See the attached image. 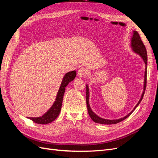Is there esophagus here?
I'll list each match as a JSON object with an SVG mask.
<instances>
[{"label": "esophagus", "mask_w": 158, "mask_h": 158, "mask_svg": "<svg viewBox=\"0 0 158 158\" xmlns=\"http://www.w3.org/2000/svg\"><path fill=\"white\" fill-rule=\"evenodd\" d=\"M78 76L80 78H83L88 75V70L85 68H80L78 71Z\"/></svg>", "instance_id": "1"}]
</instances>
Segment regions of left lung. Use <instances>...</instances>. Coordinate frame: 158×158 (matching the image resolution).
Listing matches in <instances>:
<instances>
[{
    "label": "left lung",
    "mask_w": 158,
    "mask_h": 158,
    "mask_svg": "<svg viewBox=\"0 0 158 158\" xmlns=\"http://www.w3.org/2000/svg\"><path fill=\"white\" fill-rule=\"evenodd\" d=\"M133 34L132 36L131 37V47L132 48V50L133 52H135V53L139 55L144 60V63H145V72H144V89H143V92L142 94L141 98L139 100V102H138V103L136 105V106L135 107L132 111H131L125 117H122L121 118H118V119H113V120H110V119H106V118H103L102 117H99L96 114L93 112L89 106V88L88 84L86 85V104H87V108H88V112L89 117L91 118L92 119V121H94L95 123H99V124H103V125H113V124H117L118 123H120L123 121V120H125L127 117L131 115L132 113L135 111V109L138 106V105L140 104L141 102L142 99L144 97V92L146 90V77H147V61H148V57H147V51L146 49V47L143 44V42L141 40V38L138 34V33L136 31H133Z\"/></svg>",
    "instance_id": "8db88e82"
}]
</instances>
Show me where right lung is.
Segmentation results:
<instances>
[{"mask_svg": "<svg viewBox=\"0 0 158 158\" xmlns=\"http://www.w3.org/2000/svg\"><path fill=\"white\" fill-rule=\"evenodd\" d=\"M76 76V72L75 70L66 73L62 80L61 84L60 85L59 89L57 93L56 97L54 103L52 104L51 107L44 114H43L41 117H27L31 119L32 121L37 124L40 125H46V124L50 123L55 121L56 117L59 116L60 112L62 103H63V95L65 92V88L66 87L69 82H72Z\"/></svg>", "mask_w": 158, "mask_h": 158, "instance_id": "obj_1", "label": "right lung"}]
</instances>
